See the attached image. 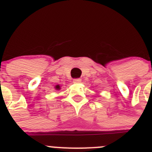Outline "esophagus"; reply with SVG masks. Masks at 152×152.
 <instances>
[{"label": "esophagus", "instance_id": "1", "mask_svg": "<svg viewBox=\"0 0 152 152\" xmlns=\"http://www.w3.org/2000/svg\"><path fill=\"white\" fill-rule=\"evenodd\" d=\"M73 82L75 83H79L81 82V79L80 78H75L73 80Z\"/></svg>", "mask_w": 152, "mask_h": 152}]
</instances>
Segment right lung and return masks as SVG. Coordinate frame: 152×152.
<instances>
[{
    "label": "right lung",
    "instance_id": "1",
    "mask_svg": "<svg viewBox=\"0 0 152 152\" xmlns=\"http://www.w3.org/2000/svg\"><path fill=\"white\" fill-rule=\"evenodd\" d=\"M55 89H56V90H60V86H59V85H56V87H55Z\"/></svg>",
    "mask_w": 152,
    "mask_h": 152
}]
</instances>
